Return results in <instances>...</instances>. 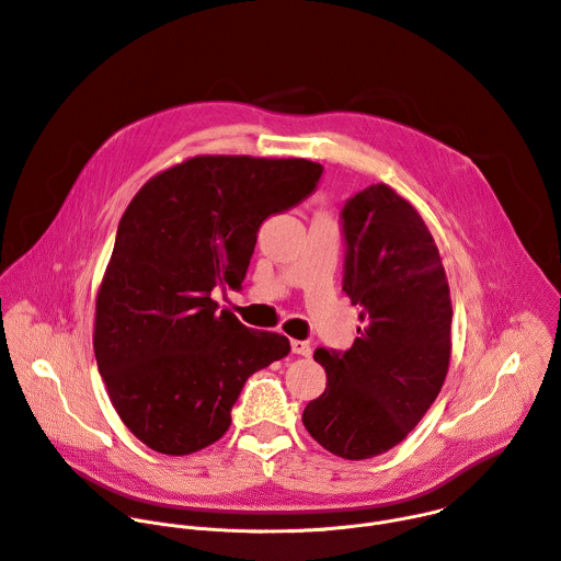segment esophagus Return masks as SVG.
<instances>
[{"label":"esophagus","instance_id":"esophagus-1","mask_svg":"<svg viewBox=\"0 0 561 561\" xmlns=\"http://www.w3.org/2000/svg\"><path fill=\"white\" fill-rule=\"evenodd\" d=\"M290 351H293L295 355H301V357H310V346H308V342H299V340H293V342H290Z\"/></svg>","mask_w":561,"mask_h":561}]
</instances>
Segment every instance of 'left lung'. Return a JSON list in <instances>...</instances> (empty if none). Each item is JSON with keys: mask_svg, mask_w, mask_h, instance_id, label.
Returning a JSON list of instances; mask_svg holds the SVG:
<instances>
[{"mask_svg": "<svg viewBox=\"0 0 561 561\" xmlns=\"http://www.w3.org/2000/svg\"><path fill=\"white\" fill-rule=\"evenodd\" d=\"M342 288L362 306L353 346L317 348L327 390L304 409L314 442L368 459L402 442L437 399L450 362L453 306L435 239L420 213L386 184L342 208Z\"/></svg>", "mask_w": 561, "mask_h": 561, "instance_id": "obj_1", "label": "left lung"}]
</instances>
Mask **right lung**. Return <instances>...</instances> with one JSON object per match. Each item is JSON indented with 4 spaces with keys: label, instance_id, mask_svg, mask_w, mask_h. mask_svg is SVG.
<instances>
[{
    "label": "right lung",
    "instance_id": "1",
    "mask_svg": "<svg viewBox=\"0 0 561 561\" xmlns=\"http://www.w3.org/2000/svg\"><path fill=\"white\" fill-rule=\"evenodd\" d=\"M308 159L199 154L154 175L128 204L95 306V359L128 431L191 455L230 426L247 379L290 351L284 335L217 310L242 288L262 221L322 178Z\"/></svg>",
    "mask_w": 561,
    "mask_h": 561
}]
</instances>
